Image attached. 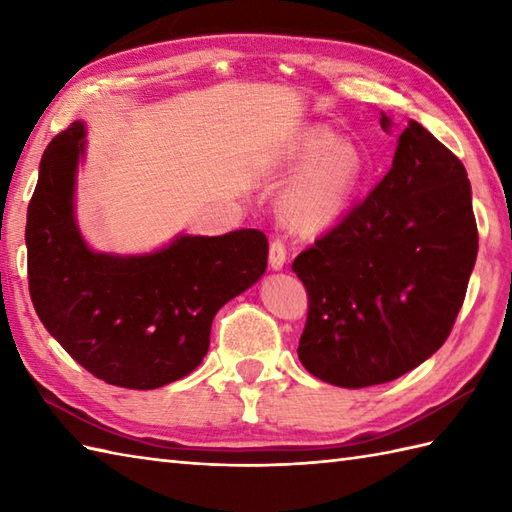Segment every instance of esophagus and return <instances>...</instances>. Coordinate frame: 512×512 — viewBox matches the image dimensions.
<instances>
[{
	"label": "esophagus",
	"mask_w": 512,
	"mask_h": 512,
	"mask_svg": "<svg viewBox=\"0 0 512 512\" xmlns=\"http://www.w3.org/2000/svg\"><path fill=\"white\" fill-rule=\"evenodd\" d=\"M268 262H270V268L273 270H281L286 264V246L281 239H275L273 244H270V250H268Z\"/></svg>",
	"instance_id": "1"
}]
</instances>
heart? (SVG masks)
<instances>
[{
	"label": "heart",
	"mask_w": 512,
	"mask_h": 512,
	"mask_svg": "<svg viewBox=\"0 0 512 512\" xmlns=\"http://www.w3.org/2000/svg\"><path fill=\"white\" fill-rule=\"evenodd\" d=\"M277 167L295 173L279 198V217L290 231L317 235L350 213L367 178L361 147L330 129H310L279 151Z\"/></svg>",
	"instance_id": "obj_1"
}]
</instances>
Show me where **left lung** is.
<instances>
[{"mask_svg": "<svg viewBox=\"0 0 512 512\" xmlns=\"http://www.w3.org/2000/svg\"><path fill=\"white\" fill-rule=\"evenodd\" d=\"M475 257L466 169L409 121L378 187L292 262L310 297L301 365L345 389L407 374L447 341Z\"/></svg>", "mask_w": 512, "mask_h": 512, "instance_id": "obj_1", "label": "left lung"}]
</instances>
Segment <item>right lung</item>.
Returning a JSON list of instances; mask_svg holds the SVG:
<instances>
[{
  "instance_id": "right-lung-1",
  "label": "right lung",
  "mask_w": 512,
  "mask_h": 512,
  "mask_svg": "<svg viewBox=\"0 0 512 512\" xmlns=\"http://www.w3.org/2000/svg\"><path fill=\"white\" fill-rule=\"evenodd\" d=\"M85 134L74 121L41 156L26 220L30 297L46 330L90 374L156 389L202 363L217 310L266 273L268 239L239 228L180 233L151 253H99L74 211Z\"/></svg>"
}]
</instances>
